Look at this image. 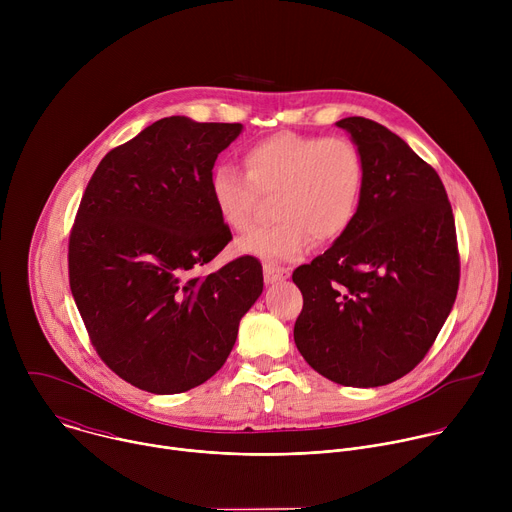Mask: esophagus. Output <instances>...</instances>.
I'll list each match as a JSON object with an SVG mask.
<instances>
[{"label":"esophagus","instance_id":"34e87169","mask_svg":"<svg viewBox=\"0 0 512 512\" xmlns=\"http://www.w3.org/2000/svg\"><path fill=\"white\" fill-rule=\"evenodd\" d=\"M287 275H289V271H287L285 267H279V265H275V263H265V265H263V279H265L267 285H269V283H277V281L285 279Z\"/></svg>","mask_w":512,"mask_h":512}]
</instances>
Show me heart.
Wrapping results in <instances>:
<instances>
[{
  "label": "heart",
  "instance_id": "b5f03b06",
  "mask_svg": "<svg viewBox=\"0 0 512 512\" xmlns=\"http://www.w3.org/2000/svg\"><path fill=\"white\" fill-rule=\"evenodd\" d=\"M245 174L216 166L208 178V198L221 223L243 233L251 227L261 196H273L277 223L237 241V251L273 261H294L314 243H334L352 227L364 166L346 137L279 131L253 141L241 154Z\"/></svg>",
  "mask_w": 512,
  "mask_h": 512
}]
</instances>
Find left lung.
<instances>
[{"label": "left lung", "instance_id": "1", "mask_svg": "<svg viewBox=\"0 0 512 512\" xmlns=\"http://www.w3.org/2000/svg\"><path fill=\"white\" fill-rule=\"evenodd\" d=\"M356 143L364 186L352 227L291 279L304 296L294 340L322 377L389 385L423 360L456 302L460 255L437 172L385 125L336 123Z\"/></svg>", "mask_w": 512, "mask_h": 512}]
</instances>
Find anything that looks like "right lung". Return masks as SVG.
Here are the masks:
<instances>
[{
  "label": "right lung",
  "mask_w": 512,
  "mask_h": 512,
  "mask_svg": "<svg viewBox=\"0 0 512 512\" xmlns=\"http://www.w3.org/2000/svg\"><path fill=\"white\" fill-rule=\"evenodd\" d=\"M241 131L164 117L111 150L83 194L68 241L70 291L101 360L137 389L174 395L208 381L261 296L251 255L194 275L233 239L208 178Z\"/></svg>",
  "instance_id": "1"
}]
</instances>
